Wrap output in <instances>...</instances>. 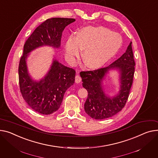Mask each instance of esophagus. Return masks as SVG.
I'll return each instance as SVG.
<instances>
[{
  "label": "esophagus",
  "mask_w": 158,
  "mask_h": 158,
  "mask_svg": "<svg viewBox=\"0 0 158 158\" xmlns=\"http://www.w3.org/2000/svg\"><path fill=\"white\" fill-rule=\"evenodd\" d=\"M76 72H77V74L76 75V77H75V81H76V83H79V82H80L81 81V77L78 74L79 71H76Z\"/></svg>",
  "instance_id": "esophagus-1"
}]
</instances>
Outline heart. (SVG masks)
I'll use <instances>...</instances> for the list:
<instances>
[{"mask_svg": "<svg viewBox=\"0 0 158 158\" xmlns=\"http://www.w3.org/2000/svg\"><path fill=\"white\" fill-rule=\"evenodd\" d=\"M120 34L105 27H87L82 28L77 37L70 35L65 44V55L72 62L84 49L82 59L86 66L97 68L111 59L121 48Z\"/></svg>", "mask_w": 158, "mask_h": 158, "instance_id": "obj_1", "label": "heart"}]
</instances>
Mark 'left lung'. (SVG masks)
<instances>
[{
  "mask_svg": "<svg viewBox=\"0 0 158 158\" xmlns=\"http://www.w3.org/2000/svg\"><path fill=\"white\" fill-rule=\"evenodd\" d=\"M131 43V42L124 53L109 67L80 72L82 86L88 92L85 110L91 118L95 119L109 118L120 112L125 106L135 73V62ZM112 68H118L120 71L121 88L118 95L110 99L104 94L101 82L104 76Z\"/></svg>",
  "mask_w": 158,
  "mask_h": 158,
  "instance_id": "obj_1",
  "label": "left lung"
}]
</instances>
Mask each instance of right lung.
<instances>
[{"label":"right lung","instance_id":"obj_1","mask_svg":"<svg viewBox=\"0 0 158 158\" xmlns=\"http://www.w3.org/2000/svg\"><path fill=\"white\" fill-rule=\"evenodd\" d=\"M75 21L65 18L48 19L35 28L24 44L18 67L20 92L28 106L40 114L48 115L58 110L66 90L75 82L76 71L55 60L44 79L34 81L28 73L27 54L42 46L59 48L63 31Z\"/></svg>","mask_w":158,"mask_h":158}]
</instances>
